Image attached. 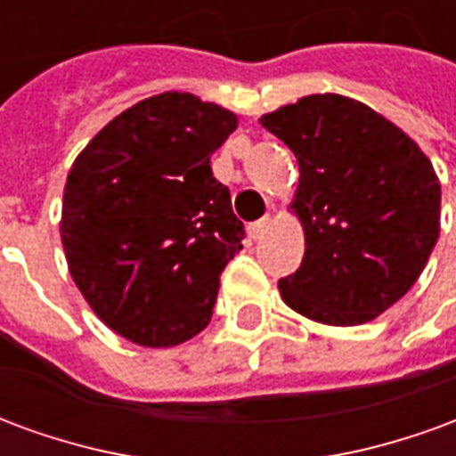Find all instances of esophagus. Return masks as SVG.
<instances>
[{"instance_id":"esophagus-1","label":"esophagus","mask_w":456,"mask_h":456,"mask_svg":"<svg viewBox=\"0 0 456 456\" xmlns=\"http://www.w3.org/2000/svg\"><path fill=\"white\" fill-rule=\"evenodd\" d=\"M271 222H273V219L266 215V217H261L258 222H254V224H248V237L254 239V241L264 237L268 232V227H271Z\"/></svg>"}]
</instances>
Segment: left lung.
I'll return each mask as SVG.
<instances>
[{
    "mask_svg": "<svg viewBox=\"0 0 456 456\" xmlns=\"http://www.w3.org/2000/svg\"><path fill=\"white\" fill-rule=\"evenodd\" d=\"M296 153L293 209L305 256L278 288L300 315L363 325L401 300L440 237V183L428 156L371 107L310 94L261 117Z\"/></svg>",
    "mask_w": 456,
    "mask_h": 456,
    "instance_id": "left-lung-1",
    "label": "left lung"
}]
</instances>
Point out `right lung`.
Instances as JSON below:
<instances>
[{
  "label": "right lung",
  "mask_w": 456,
  "mask_h": 456,
  "mask_svg": "<svg viewBox=\"0 0 456 456\" xmlns=\"http://www.w3.org/2000/svg\"><path fill=\"white\" fill-rule=\"evenodd\" d=\"M237 117L188 93L134 104L75 159L63 192L65 258L97 317L141 346L208 327L244 224L209 156Z\"/></svg>",
  "instance_id": "right-lung-1"
}]
</instances>
